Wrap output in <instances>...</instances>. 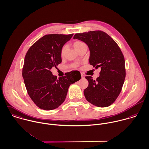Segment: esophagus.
I'll return each instance as SVG.
<instances>
[{"label": "esophagus", "mask_w": 149, "mask_h": 149, "mask_svg": "<svg viewBox=\"0 0 149 149\" xmlns=\"http://www.w3.org/2000/svg\"><path fill=\"white\" fill-rule=\"evenodd\" d=\"M81 78H84V75L82 73H81Z\"/></svg>", "instance_id": "obj_1"}]
</instances>
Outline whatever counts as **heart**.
<instances>
[{"label":"heart","instance_id":"1","mask_svg":"<svg viewBox=\"0 0 149 149\" xmlns=\"http://www.w3.org/2000/svg\"><path fill=\"white\" fill-rule=\"evenodd\" d=\"M84 45V43L81 42V41H80V40H77V41H76L74 43H73V46L74 47V49L76 50H77L80 46H81L82 45ZM66 46H63L61 49V54L62 56H63L65 53V51H66ZM79 66V63H73L72 65H71V67L73 68H77L78 66Z\"/></svg>","mask_w":149,"mask_h":149}]
</instances>
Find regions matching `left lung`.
<instances>
[{
  "label": "left lung",
  "instance_id": "left-lung-1",
  "mask_svg": "<svg viewBox=\"0 0 149 149\" xmlns=\"http://www.w3.org/2000/svg\"><path fill=\"white\" fill-rule=\"evenodd\" d=\"M73 39L86 43L90 51V64L101 70L95 80L86 76L88 86L84 90L88 102L100 107L109 106L118 97L125 78V59L116 42L101 31L76 33Z\"/></svg>",
  "mask_w": 149,
  "mask_h": 149
}]
</instances>
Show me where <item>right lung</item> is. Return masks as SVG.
Instances as JSON below:
<instances>
[{
    "label": "right lung",
    "instance_id": "obj_1",
    "mask_svg": "<svg viewBox=\"0 0 149 149\" xmlns=\"http://www.w3.org/2000/svg\"><path fill=\"white\" fill-rule=\"evenodd\" d=\"M73 35H46L26 54L22 77L29 96L40 109L50 110L57 108L64 102L69 86L81 77L79 71L74 70L57 79L50 71L62 62L61 49Z\"/></svg>",
    "mask_w": 149,
    "mask_h": 149
}]
</instances>
